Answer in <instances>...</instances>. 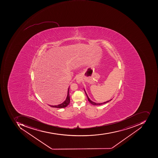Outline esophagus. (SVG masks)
Instances as JSON below:
<instances>
[{
  "mask_svg": "<svg viewBox=\"0 0 158 158\" xmlns=\"http://www.w3.org/2000/svg\"><path fill=\"white\" fill-rule=\"evenodd\" d=\"M81 81H82V78L81 77L80 75H78L77 76V83L80 84L81 83Z\"/></svg>",
  "mask_w": 158,
  "mask_h": 158,
  "instance_id": "esophagus-1",
  "label": "esophagus"
}]
</instances>
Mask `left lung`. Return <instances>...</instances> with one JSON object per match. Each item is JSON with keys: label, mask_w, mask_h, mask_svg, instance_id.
<instances>
[{"label": "left lung", "mask_w": 158, "mask_h": 158, "mask_svg": "<svg viewBox=\"0 0 158 158\" xmlns=\"http://www.w3.org/2000/svg\"><path fill=\"white\" fill-rule=\"evenodd\" d=\"M84 91H85V93L87 97L88 98V101L89 102H90V103H91V104H93V105H101V104H103V103H107V102H109L111 100H112V99H110V100H109V101H108L105 102H102V103H96V102H94L92 101H91V100H90V98H89V97L88 96L87 94L86 93L85 90V89H84Z\"/></svg>", "instance_id": "left-lung-1"}]
</instances>
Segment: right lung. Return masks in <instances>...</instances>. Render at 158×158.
Segmentation results:
<instances>
[{
  "mask_svg": "<svg viewBox=\"0 0 158 158\" xmlns=\"http://www.w3.org/2000/svg\"><path fill=\"white\" fill-rule=\"evenodd\" d=\"M70 96H69V87L68 88V91H67V96H66V99L64 102H62L61 104H58L56 105H49L50 106L52 107L57 108H63L66 107L68 106V104L70 103Z\"/></svg>",
  "mask_w": 158,
  "mask_h": 158,
  "instance_id": "right-lung-1",
  "label": "right lung"
}]
</instances>
